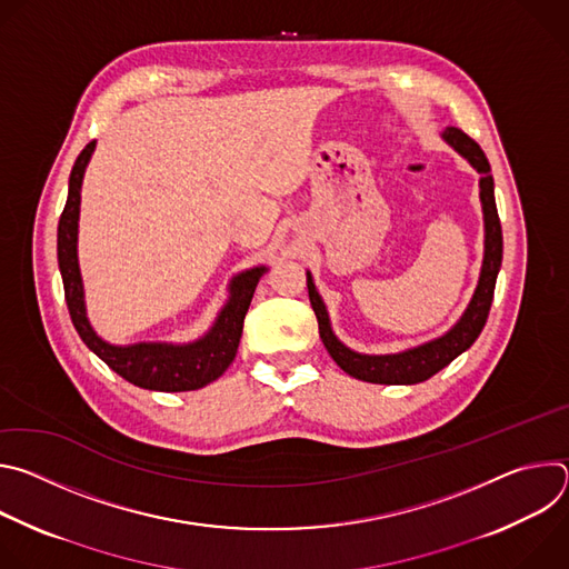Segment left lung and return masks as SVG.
Here are the masks:
<instances>
[{
    "label": "left lung",
    "instance_id": "obj_1",
    "mask_svg": "<svg viewBox=\"0 0 569 569\" xmlns=\"http://www.w3.org/2000/svg\"><path fill=\"white\" fill-rule=\"evenodd\" d=\"M441 139L455 148L468 164L479 173V200H481V213H483V261L479 270L477 288L461 312V317L455 321V327L448 329L443 336L423 342L419 347L405 349L398 353H358L342 345L338 336L331 329V319L327 303H323L321 295L315 288L312 274L306 272L308 283V297L310 306L317 315L319 323V338L331 353V358L338 362L342 371L349 376L376 382V385H417L428 378H432L437 371L448 367L457 356H461L466 349L472 347V342L479 338L486 317H489L498 272L502 266V224L496 207V184L491 176V164L486 159L483 150L477 141H472L466 132L459 128H446L441 132Z\"/></svg>",
    "mask_w": 569,
    "mask_h": 569
}]
</instances>
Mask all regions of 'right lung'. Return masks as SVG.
Here are the masks:
<instances>
[{
  "instance_id": "obj_1",
  "label": "right lung",
  "mask_w": 569,
  "mask_h": 569,
  "mask_svg": "<svg viewBox=\"0 0 569 569\" xmlns=\"http://www.w3.org/2000/svg\"><path fill=\"white\" fill-rule=\"evenodd\" d=\"M97 141H90L73 161L69 176V193L58 222V268L62 274L64 299L80 340L88 345L112 371L128 382L152 391H191L200 389L224 373L233 362L242 336V321L252 303L259 279L268 272L266 266L238 272L229 281L227 303L220 308L211 329L187 345L173 342H134L110 345L90 323L86 306V288L78 266V218L80 189L86 169L92 159Z\"/></svg>"
}]
</instances>
